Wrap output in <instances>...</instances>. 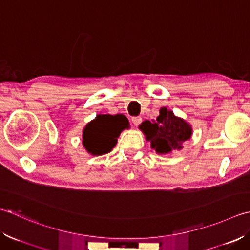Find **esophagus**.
Segmentation results:
<instances>
[{
	"label": "esophagus",
	"mask_w": 250,
	"mask_h": 250,
	"mask_svg": "<svg viewBox=\"0 0 250 250\" xmlns=\"http://www.w3.org/2000/svg\"><path fill=\"white\" fill-rule=\"evenodd\" d=\"M131 121H132V123H134L135 126H138L142 122V119H141V116H134V118L131 119Z\"/></svg>",
	"instance_id": "1"
}]
</instances>
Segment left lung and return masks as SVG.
Listing matches in <instances>:
<instances>
[{
	"label": "left lung",
	"instance_id": "left-lung-1",
	"mask_svg": "<svg viewBox=\"0 0 250 250\" xmlns=\"http://www.w3.org/2000/svg\"><path fill=\"white\" fill-rule=\"evenodd\" d=\"M146 139L151 141V147L157 153H169L171 150L181 149V144L190 139L191 126L166 108L160 110L156 121H145L140 126Z\"/></svg>",
	"mask_w": 250,
	"mask_h": 250
}]
</instances>
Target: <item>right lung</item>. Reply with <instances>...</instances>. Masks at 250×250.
Here are the masks:
<instances>
[{
    "label": "right lung",
    "mask_w": 250,
    "mask_h": 250,
    "mask_svg": "<svg viewBox=\"0 0 250 250\" xmlns=\"http://www.w3.org/2000/svg\"><path fill=\"white\" fill-rule=\"evenodd\" d=\"M128 124V120L122 114L97 115L84 128L85 149L93 155L108 153L118 142L121 131L127 128Z\"/></svg>",
    "instance_id": "1"
}]
</instances>
